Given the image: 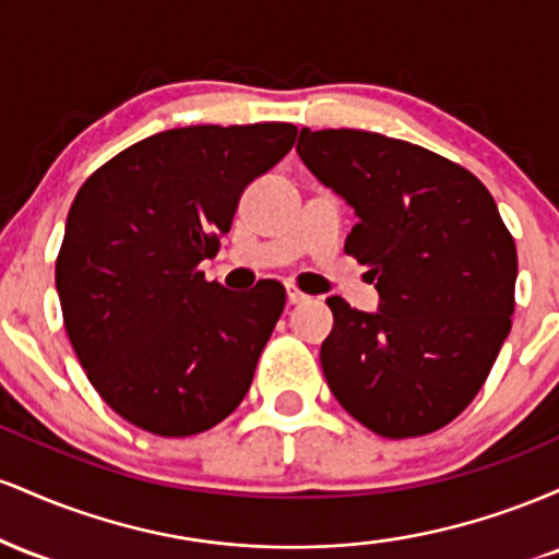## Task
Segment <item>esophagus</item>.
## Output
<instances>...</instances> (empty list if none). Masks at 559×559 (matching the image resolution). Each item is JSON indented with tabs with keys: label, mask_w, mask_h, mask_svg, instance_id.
<instances>
[{
	"label": "esophagus",
	"mask_w": 559,
	"mask_h": 559,
	"mask_svg": "<svg viewBox=\"0 0 559 559\" xmlns=\"http://www.w3.org/2000/svg\"><path fill=\"white\" fill-rule=\"evenodd\" d=\"M286 299H288V305H301V301H307L310 297H307L305 292H299L294 284H286Z\"/></svg>",
	"instance_id": "1"
}]
</instances>
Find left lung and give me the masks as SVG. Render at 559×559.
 <instances>
[{
    "label": "left lung",
    "mask_w": 559,
    "mask_h": 559,
    "mask_svg": "<svg viewBox=\"0 0 559 559\" xmlns=\"http://www.w3.org/2000/svg\"><path fill=\"white\" fill-rule=\"evenodd\" d=\"M297 152L355 210L346 254L378 310L331 297L320 346L338 404L386 439L439 431L484 386L515 310L518 252L489 189L436 152L381 133L301 128Z\"/></svg>",
    "instance_id": "8db88e82"
}]
</instances>
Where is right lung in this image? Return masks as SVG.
Here are the masks:
<instances>
[{
    "mask_svg": "<svg viewBox=\"0 0 559 559\" xmlns=\"http://www.w3.org/2000/svg\"><path fill=\"white\" fill-rule=\"evenodd\" d=\"M292 123L155 133L86 178L68 213L55 284L92 386L120 418L194 436L239 407L286 305L207 281L241 191L294 146Z\"/></svg>",
    "mask_w": 559,
    "mask_h": 559,
    "instance_id": "add662e5",
    "label": "right lung"
}]
</instances>
